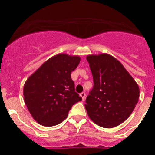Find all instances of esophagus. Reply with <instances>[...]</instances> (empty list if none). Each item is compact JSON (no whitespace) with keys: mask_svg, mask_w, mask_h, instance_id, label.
Segmentation results:
<instances>
[{"mask_svg":"<svg viewBox=\"0 0 155 155\" xmlns=\"http://www.w3.org/2000/svg\"><path fill=\"white\" fill-rule=\"evenodd\" d=\"M80 96L81 97L82 101H84V99H85V96H86L85 92H81V94H80Z\"/></svg>","mask_w":155,"mask_h":155,"instance_id":"1","label":"esophagus"}]
</instances>
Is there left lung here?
Listing matches in <instances>:
<instances>
[{"label":"left lung","instance_id":"obj_1","mask_svg":"<svg viewBox=\"0 0 155 155\" xmlns=\"http://www.w3.org/2000/svg\"><path fill=\"white\" fill-rule=\"evenodd\" d=\"M86 59L94 81L84 105L87 115L99 127L119 126L130 116L138 102L139 86L113 56L92 54Z\"/></svg>","mask_w":155,"mask_h":155}]
</instances>
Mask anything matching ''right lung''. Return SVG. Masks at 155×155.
<instances>
[{
	"label": "right lung",
	"instance_id": "obj_1",
	"mask_svg": "<svg viewBox=\"0 0 155 155\" xmlns=\"http://www.w3.org/2000/svg\"><path fill=\"white\" fill-rule=\"evenodd\" d=\"M81 61L78 56L59 53L44 62L26 80L25 103L32 118L44 127L61 124L72 105L81 100L75 92L71 72Z\"/></svg>",
	"mask_w": 155,
	"mask_h": 155
}]
</instances>
